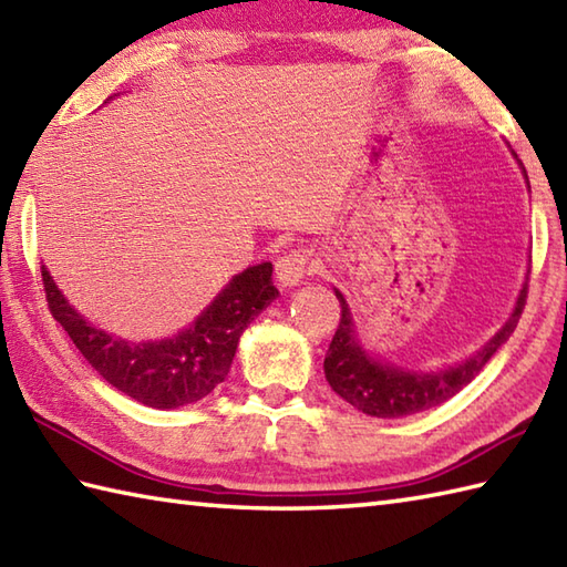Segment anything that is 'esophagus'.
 I'll return each mask as SVG.
<instances>
[{"label": "esophagus", "instance_id": "obj_1", "mask_svg": "<svg viewBox=\"0 0 567 567\" xmlns=\"http://www.w3.org/2000/svg\"><path fill=\"white\" fill-rule=\"evenodd\" d=\"M311 272H315V262H311L309 250L305 248L285 252V256H280L275 262V275L282 287H295Z\"/></svg>", "mask_w": 567, "mask_h": 567}]
</instances>
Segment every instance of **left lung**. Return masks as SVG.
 <instances>
[{
	"label": "left lung",
	"instance_id": "left-lung-1",
	"mask_svg": "<svg viewBox=\"0 0 567 567\" xmlns=\"http://www.w3.org/2000/svg\"><path fill=\"white\" fill-rule=\"evenodd\" d=\"M526 292L528 287L524 285L509 321L492 336L487 346L480 348L465 363L439 372L402 370L392 363H380L378 358L368 355L358 343L351 309H348L343 295L336 292L341 302V323L333 333L327 358H323V372H327L331 390L341 400L355 406L358 412L378 419L409 416L424 412V409L439 406L445 400H451L453 394L461 392L467 382H473L480 375V370L487 365V360L497 353V348L507 343L516 323H519L526 305Z\"/></svg>",
	"mask_w": 567,
	"mask_h": 567
}]
</instances>
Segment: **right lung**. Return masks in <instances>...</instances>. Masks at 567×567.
<instances>
[{"instance_id":"right-lung-1","label":"right lung","mask_w":567,"mask_h":567,"mask_svg":"<svg viewBox=\"0 0 567 567\" xmlns=\"http://www.w3.org/2000/svg\"><path fill=\"white\" fill-rule=\"evenodd\" d=\"M43 290L53 319L84 360L116 388L153 409H177L212 394L234 363L240 333L280 295L272 285V262L238 272L197 321L171 339L131 343L82 319L58 290L43 265Z\"/></svg>"}]
</instances>
